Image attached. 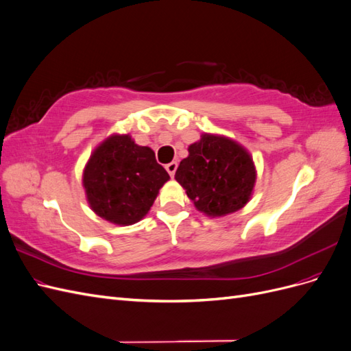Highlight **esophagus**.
Returning <instances> with one entry per match:
<instances>
[{
  "instance_id": "esophagus-1",
  "label": "esophagus",
  "mask_w": 351,
  "mask_h": 351,
  "mask_svg": "<svg viewBox=\"0 0 351 351\" xmlns=\"http://www.w3.org/2000/svg\"><path fill=\"white\" fill-rule=\"evenodd\" d=\"M165 168H167V171H168V174L173 177V176L176 174V169H177V162H176V161H173V162H169V164H167V165H165Z\"/></svg>"
}]
</instances>
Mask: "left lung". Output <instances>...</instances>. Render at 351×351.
Returning a JSON list of instances; mask_svg holds the SVG:
<instances>
[{"instance_id":"obj_1","label":"left lung","mask_w":351,"mask_h":351,"mask_svg":"<svg viewBox=\"0 0 351 351\" xmlns=\"http://www.w3.org/2000/svg\"><path fill=\"white\" fill-rule=\"evenodd\" d=\"M176 180L195 206L209 217L236 212L247 204L256 180L250 155L226 137L202 134L189 146Z\"/></svg>"}]
</instances>
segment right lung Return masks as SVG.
Instances as JSON below:
<instances>
[{"label": "right lung", "instance_id": "right-lung-1", "mask_svg": "<svg viewBox=\"0 0 351 351\" xmlns=\"http://www.w3.org/2000/svg\"><path fill=\"white\" fill-rule=\"evenodd\" d=\"M169 178L151 147L129 134L112 136L97 147L84 168L83 186L90 208L119 226H132L151 209Z\"/></svg>", "mask_w": 351, "mask_h": 351}]
</instances>
